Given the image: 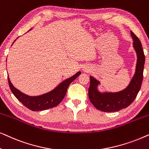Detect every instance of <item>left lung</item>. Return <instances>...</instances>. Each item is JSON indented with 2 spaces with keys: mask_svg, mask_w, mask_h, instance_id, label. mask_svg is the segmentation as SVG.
Instances as JSON below:
<instances>
[{
  "mask_svg": "<svg viewBox=\"0 0 149 149\" xmlns=\"http://www.w3.org/2000/svg\"><path fill=\"white\" fill-rule=\"evenodd\" d=\"M131 34L134 39V47L137 53L138 61L136 70L129 86L124 90L117 93H100L96 87L99 82L90 77V85L88 89L89 100L97 110L104 112H115L125 109L136 99L143 81V71L145 56L139 38L132 31Z\"/></svg>",
  "mask_w": 149,
  "mask_h": 149,
  "instance_id": "8db88e82",
  "label": "left lung"
}]
</instances>
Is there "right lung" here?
<instances>
[{"label": "right lung", "instance_id": "right-lung-1", "mask_svg": "<svg viewBox=\"0 0 149 149\" xmlns=\"http://www.w3.org/2000/svg\"><path fill=\"white\" fill-rule=\"evenodd\" d=\"M80 74L81 72H78L74 76L67 79L66 80L61 83L54 90L38 96H28L22 93L13 86L9 77H8V82L12 93L26 108L32 111H44L56 107L62 102L66 95L69 85Z\"/></svg>", "mask_w": 149, "mask_h": 149}]
</instances>
